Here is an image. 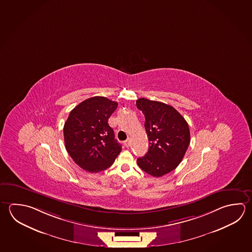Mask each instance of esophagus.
Here are the masks:
<instances>
[{
  "instance_id": "esophagus-1",
  "label": "esophagus",
  "mask_w": 252,
  "mask_h": 252,
  "mask_svg": "<svg viewBox=\"0 0 252 252\" xmlns=\"http://www.w3.org/2000/svg\"><path fill=\"white\" fill-rule=\"evenodd\" d=\"M130 144H131V141H130V138H128L127 140H125L124 141V146L126 147H128L130 146Z\"/></svg>"
}]
</instances>
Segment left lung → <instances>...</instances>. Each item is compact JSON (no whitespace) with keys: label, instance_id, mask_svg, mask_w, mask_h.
Masks as SVG:
<instances>
[{"label":"left lung","instance_id":"8db88e82","mask_svg":"<svg viewBox=\"0 0 252 252\" xmlns=\"http://www.w3.org/2000/svg\"><path fill=\"white\" fill-rule=\"evenodd\" d=\"M137 107L145 115L149 148L137 159L139 168L156 178L176 169L190 144L188 123L173 106L159 101L138 98Z\"/></svg>","mask_w":252,"mask_h":252}]
</instances>
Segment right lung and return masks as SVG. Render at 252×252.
<instances>
[{
	"mask_svg": "<svg viewBox=\"0 0 252 252\" xmlns=\"http://www.w3.org/2000/svg\"><path fill=\"white\" fill-rule=\"evenodd\" d=\"M118 103L93 96L73 108L64 125V146L82 169L97 173L109 168L122 151L108 124Z\"/></svg>",
	"mask_w": 252,
	"mask_h": 252,
	"instance_id": "1",
	"label": "right lung"
}]
</instances>
